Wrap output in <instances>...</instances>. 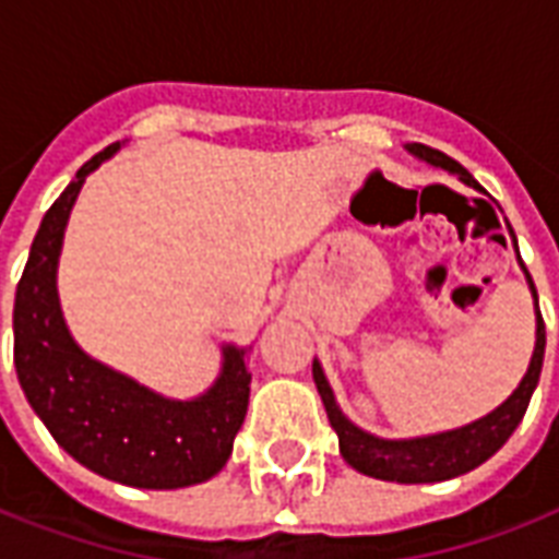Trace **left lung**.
Here are the masks:
<instances>
[{
  "instance_id": "8db88e82",
  "label": "left lung",
  "mask_w": 559,
  "mask_h": 559,
  "mask_svg": "<svg viewBox=\"0 0 559 559\" xmlns=\"http://www.w3.org/2000/svg\"><path fill=\"white\" fill-rule=\"evenodd\" d=\"M408 154H414L417 159L428 163V166L443 168L449 175H455L457 180L475 192H481V186L469 171H466L461 163H455L452 157H445L443 151L428 148V145H419V142H411L405 145ZM516 245V239H513ZM516 259L522 265V257ZM527 280V288H531V297H534V314H536V341L534 353H531V365H527L522 382L516 384V391L510 393L508 400L501 402L499 408H492L490 414L473 419L461 428H449V431H437V435H423V437H379L365 431L361 426H356L353 419L341 411L335 393H332V384H329L326 373H323V365L318 358L311 361V376H314V384H318L320 400H323V408H326V417L338 435L341 455L353 469H358L361 475H370V478H379V481H396V484H435V481H449V478H457V475L473 473L475 466H481L484 461H490L501 445L508 443V437L516 431V426L522 423L527 411V402L534 396L536 384H539V373H543V356H545V323L543 314H539V297H536L534 280L527 274V267L522 265Z\"/></svg>"
}]
</instances>
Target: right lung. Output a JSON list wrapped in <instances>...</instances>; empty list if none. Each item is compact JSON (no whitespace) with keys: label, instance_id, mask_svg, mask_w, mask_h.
<instances>
[{"label":"right lung","instance_id":"obj_1","mask_svg":"<svg viewBox=\"0 0 559 559\" xmlns=\"http://www.w3.org/2000/svg\"><path fill=\"white\" fill-rule=\"evenodd\" d=\"M119 142L78 168L32 241L14 300V367L34 414L78 464L102 478L177 490L210 481L233 455L250 400L253 347L221 344L215 382L192 400H171L84 353L67 326L58 265L78 192Z\"/></svg>","mask_w":559,"mask_h":559}]
</instances>
